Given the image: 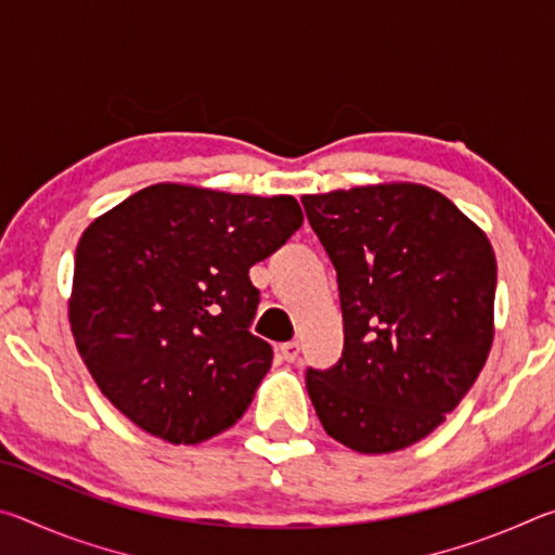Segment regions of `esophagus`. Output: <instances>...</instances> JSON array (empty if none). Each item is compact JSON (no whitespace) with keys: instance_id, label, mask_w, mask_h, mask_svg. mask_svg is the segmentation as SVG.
I'll return each mask as SVG.
<instances>
[{"instance_id":"esophagus-1","label":"esophagus","mask_w":555,"mask_h":555,"mask_svg":"<svg viewBox=\"0 0 555 555\" xmlns=\"http://www.w3.org/2000/svg\"><path fill=\"white\" fill-rule=\"evenodd\" d=\"M279 354H281V360L294 362V360H298V354H300V345L298 343H284L279 347Z\"/></svg>"}]
</instances>
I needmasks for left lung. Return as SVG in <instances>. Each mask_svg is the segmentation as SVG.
<instances>
[{
    "label": "left lung",
    "mask_w": 555,
    "mask_h": 555,
    "mask_svg": "<svg viewBox=\"0 0 555 555\" xmlns=\"http://www.w3.org/2000/svg\"><path fill=\"white\" fill-rule=\"evenodd\" d=\"M331 257L345 345L306 389L327 436L393 453L443 424L492 347L496 259L485 232L416 183L304 195Z\"/></svg>",
    "instance_id": "left-lung-1"
}]
</instances>
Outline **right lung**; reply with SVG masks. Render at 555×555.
Instances as JSON below:
<instances>
[{"label": "right lung", "instance_id": "1", "mask_svg": "<svg viewBox=\"0 0 555 555\" xmlns=\"http://www.w3.org/2000/svg\"><path fill=\"white\" fill-rule=\"evenodd\" d=\"M304 224L291 195L149 185L82 232L70 331L100 391L146 434L193 446L237 424L274 360L249 333V269Z\"/></svg>", "mask_w": 555, "mask_h": 555}]
</instances>
